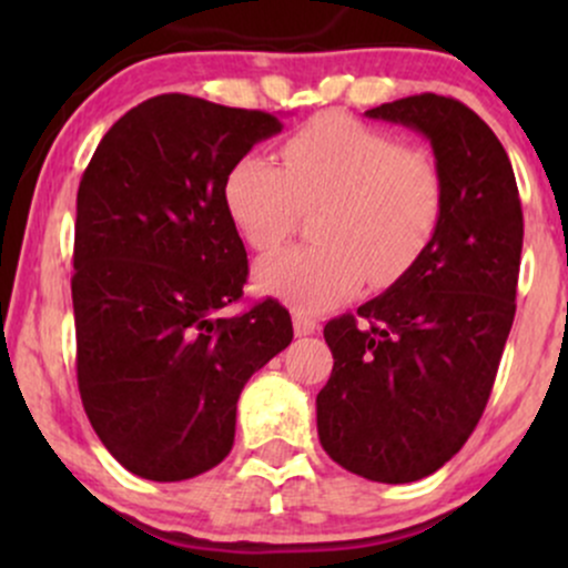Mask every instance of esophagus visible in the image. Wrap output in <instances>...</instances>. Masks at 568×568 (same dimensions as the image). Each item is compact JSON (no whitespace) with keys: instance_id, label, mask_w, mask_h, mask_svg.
Here are the masks:
<instances>
[{"instance_id":"1","label":"esophagus","mask_w":568,"mask_h":568,"mask_svg":"<svg viewBox=\"0 0 568 568\" xmlns=\"http://www.w3.org/2000/svg\"><path fill=\"white\" fill-rule=\"evenodd\" d=\"M293 331H296V336H312L317 331V321L304 312H293Z\"/></svg>"}]
</instances>
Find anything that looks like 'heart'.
Instances as JSON below:
<instances>
[{"instance_id":"obj_1","label":"heart","mask_w":568,"mask_h":568,"mask_svg":"<svg viewBox=\"0 0 568 568\" xmlns=\"http://www.w3.org/2000/svg\"><path fill=\"white\" fill-rule=\"evenodd\" d=\"M283 168L245 154L224 179L234 230L258 253L277 251L298 213L315 211V245L258 264L256 283L298 312L342 304L363 280L395 283L427 251L443 216V179L422 152L347 114H321L293 130Z\"/></svg>"}]
</instances>
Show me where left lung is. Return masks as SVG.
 I'll return each instance as SVG.
<instances>
[{"label":"left lung","instance_id":"1","mask_svg":"<svg viewBox=\"0 0 568 568\" xmlns=\"http://www.w3.org/2000/svg\"><path fill=\"white\" fill-rule=\"evenodd\" d=\"M366 116L429 141L443 216L408 272L325 325L334 371L317 393V435L344 470L410 484L440 470L484 416L515 317L524 211L505 146L465 103L422 93Z\"/></svg>","mask_w":568,"mask_h":568}]
</instances>
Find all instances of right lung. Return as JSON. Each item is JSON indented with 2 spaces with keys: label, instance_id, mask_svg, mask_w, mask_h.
I'll use <instances>...</instances> for the list:
<instances>
[{
  "label": "right lung",
  "instance_id": "1",
  "mask_svg": "<svg viewBox=\"0 0 568 568\" xmlns=\"http://www.w3.org/2000/svg\"><path fill=\"white\" fill-rule=\"evenodd\" d=\"M275 114L168 93L98 143L77 192V382L109 454L139 478L186 480L234 443L245 382L293 338L275 298L234 317L247 253L224 179Z\"/></svg>",
  "mask_w": 568,
  "mask_h": 568
}]
</instances>
